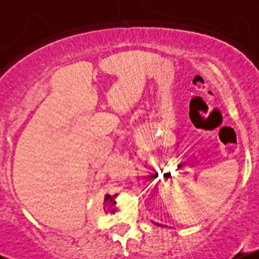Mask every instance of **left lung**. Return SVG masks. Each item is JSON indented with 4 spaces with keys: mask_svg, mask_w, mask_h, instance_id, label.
I'll use <instances>...</instances> for the list:
<instances>
[{
    "mask_svg": "<svg viewBox=\"0 0 259 259\" xmlns=\"http://www.w3.org/2000/svg\"><path fill=\"white\" fill-rule=\"evenodd\" d=\"M157 225H158V224H157Z\"/></svg>",
    "mask_w": 259,
    "mask_h": 259,
    "instance_id": "obj_1",
    "label": "left lung"
}]
</instances>
